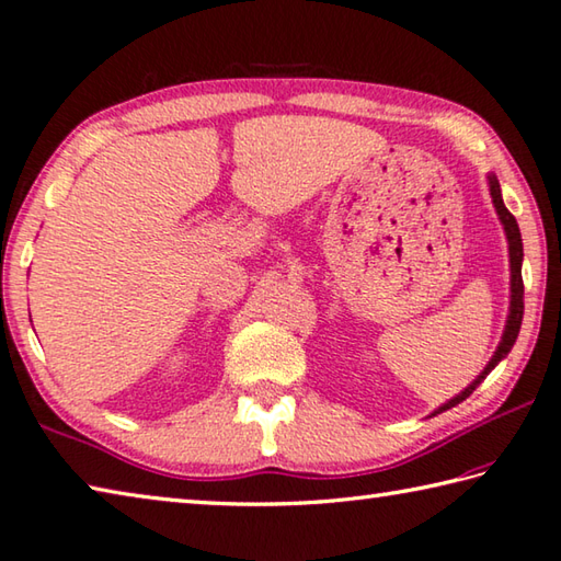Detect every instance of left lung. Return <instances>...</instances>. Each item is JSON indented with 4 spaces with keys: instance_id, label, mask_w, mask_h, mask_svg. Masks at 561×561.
Returning a JSON list of instances; mask_svg holds the SVG:
<instances>
[{
    "instance_id": "obj_1",
    "label": "left lung",
    "mask_w": 561,
    "mask_h": 561,
    "mask_svg": "<svg viewBox=\"0 0 561 561\" xmlns=\"http://www.w3.org/2000/svg\"><path fill=\"white\" fill-rule=\"evenodd\" d=\"M488 186H491V198H493V206H495V213L497 218H501L503 222V230H505V238H507V252H511V313H507V323H505V331H503V339H501V345H497L493 358L488 360V365L483 368V373L478 375V378L466 387L463 392H458L456 397H451L449 402L442 404L439 410H436L434 414L439 412H446L451 410V407H456L458 402H463L468 394H471L478 385H481L485 380V375L491 373L497 363H501L507 353H511V348L515 345V339L517 333H520V323H523V311H525V287H523V238H520V228H517V220L511 210L505 208L503 203V193H501V183H497V179L491 174L488 176Z\"/></svg>"
}]
</instances>
